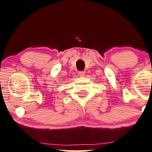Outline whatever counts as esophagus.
Segmentation results:
<instances>
[{"label": "esophagus", "instance_id": "1", "mask_svg": "<svg viewBox=\"0 0 152 152\" xmlns=\"http://www.w3.org/2000/svg\"><path fill=\"white\" fill-rule=\"evenodd\" d=\"M78 76L80 77H83L85 76V72H78Z\"/></svg>", "mask_w": 152, "mask_h": 152}]
</instances>
